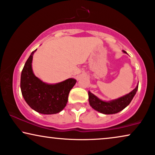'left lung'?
<instances>
[{
    "label": "left lung",
    "mask_w": 155,
    "mask_h": 155,
    "mask_svg": "<svg viewBox=\"0 0 155 155\" xmlns=\"http://www.w3.org/2000/svg\"><path fill=\"white\" fill-rule=\"evenodd\" d=\"M124 53H126L124 51ZM138 89V85L130 93L125 96H123L119 99H114L109 101H104L99 99V98L89 91V101L90 106L99 112L105 114H112L118 113L123 110L125 107L130 104L133 97L136 94Z\"/></svg>",
    "instance_id": "obj_1"
}]
</instances>
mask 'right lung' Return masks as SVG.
<instances>
[{
    "mask_svg": "<svg viewBox=\"0 0 155 155\" xmlns=\"http://www.w3.org/2000/svg\"><path fill=\"white\" fill-rule=\"evenodd\" d=\"M36 50L31 53L21 72V93L29 107L37 112L44 114L58 113L66 107L68 94L76 80L68 79L55 84L41 81L34 75L31 66L33 56Z\"/></svg>",
    "mask_w": 155,
    "mask_h": 155,
    "instance_id": "obj_1",
    "label": "right lung"
}]
</instances>
